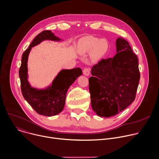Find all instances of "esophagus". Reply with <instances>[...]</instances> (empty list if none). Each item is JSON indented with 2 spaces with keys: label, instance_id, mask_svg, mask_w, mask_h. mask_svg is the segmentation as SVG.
<instances>
[{
  "label": "esophagus",
  "instance_id": "34e87169",
  "mask_svg": "<svg viewBox=\"0 0 159 159\" xmlns=\"http://www.w3.org/2000/svg\"><path fill=\"white\" fill-rule=\"evenodd\" d=\"M90 68H85L83 70V74L85 76H89L90 75Z\"/></svg>",
  "mask_w": 159,
  "mask_h": 159
}]
</instances>
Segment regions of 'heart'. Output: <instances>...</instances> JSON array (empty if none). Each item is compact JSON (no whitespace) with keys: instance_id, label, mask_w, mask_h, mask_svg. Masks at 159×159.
<instances>
[{"instance_id":"obj_1","label":"heart","mask_w":159,"mask_h":159,"mask_svg":"<svg viewBox=\"0 0 159 159\" xmlns=\"http://www.w3.org/2000/svg\"><path fill=\"white\" fill-rule=\"evenodd\" d=\"M78 48L82 54L90 52V56L93 59L98 60L107 54L109 43L105 39L86 36L79 40Z\"/></svg>"}]
</instances>
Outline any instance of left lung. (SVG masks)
<instances>
[{
	"label": "left lung",
	"mask_w": 159,
	"mask_h": 159,
	"mask_svg": "<svg viewBox=\"0 0 159 159\" xmlns=\"http://www.w3.org/2000/svg\"><path fill=\"white\" fill-rule=\"evenodd\" d=\"M116 45V55L93 66L89 79L91 106L101 117L114 116L130 105L140 80L138 59L129 42L119 37Z\"/></svg>",
	"instance_id": "obj_1"
}]
</instances>
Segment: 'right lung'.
Instances as JSON below:
<instances>
[{
  "label": "right lung",
  "mask_w": 159,
  "mask_h": 159,
  "mask_svg": "<svg viewBox=\"0 0 159 159\" xmlns=\"http://www.w3.org/2000/svg\"><path fill=\"white\" fill-rule=\"evenodd\" d=\"M44 40L61 42L63 40L56 36L51 30H44L38 34L23 53L19 69L21 90L25 100L40 115L52 117L60 114L64 109L66 93L75 80L82 74L80 68L62 69L46 87L38 89L32 87L28 80L27 62L32 47Z\"/></svg>",
  "instance_id": "1"
}]
</instances>
